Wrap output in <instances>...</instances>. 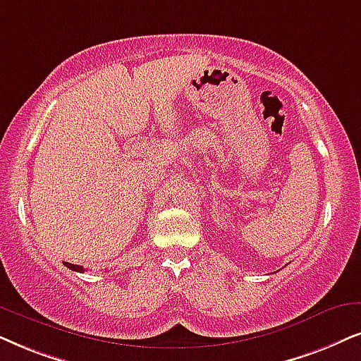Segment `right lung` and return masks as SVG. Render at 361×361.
I'll use <instances>...</instances> for the list:
<instances>
[{
  "label": "right lung",
  "instance_id": "1",
  "mask_svg": "<svg viewBox=\"0 0 361 361\" xmlns=\"http://www.w3.org/2000/svg\"><path fill=\"white\" fill-rule=\"evenodd\" d=\"M65 267H68V268H70V270H73V271H80V273L85 271L83 267H80V264H73V263H66V262H65Z\"/></svg>",
  "mask_w": 361,
  "mask_h": 361
}]
</instances>
